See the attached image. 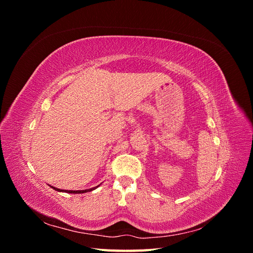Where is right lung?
<instances>
[{"mask_svg": "<svg viewBox=\"0 0 253 253\" xmlns=\"http://www.w3.org/2000/svg\"><path fill=\"white\" fill-rule=\"evenodd\" d=\"M99 186H97V187H94V188H91V189H86V190H78V191H73V190H61V189H58V188H55V187H51L53 190H56V191H59V192H66V193H85V192H90V191H93V190H95L96 188H98Z\"/></svg>", "mask_w": 253, "mask_h": 253, "instance_id": "right-lung-1", "label": "right lung"}]
</instances>
